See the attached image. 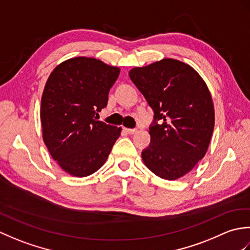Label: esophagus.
<instances>
[{
	"label": "esophagus",
	"mask_w": 250,
	"mask_h": 250,
	"mask_svg": "<svg viewBox=\"0 0 250 250\" xmlns=\"http://www.w3.org/2000/svg\"><path fill=\"white\" fill-rule=\"evenodd\" d=\"M125 130L126 133H129V134H134V133H136V129H128V128H125Z\"/></svg>",
	"instance_id": "obj_1"
}]
</instances>
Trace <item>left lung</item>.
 <instances>
[{"mask_svg":"<svg viewBox=\"0 0 250 250\" xmlns=\"http://www.w3.org/2000/svg\"><path fill=\"white\" fill-rule=\"evenodd\" d=\"M129 76L155 113L143 161L163 179L183 177L205 156L213 134L208 88L193 67L169 58L132 68Z\"/></svg>","mask_w":250,"mask_h":250,"instance_id":"obj_1","label":"left lung"}]
</instances>
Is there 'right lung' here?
Segmentation results:
<instances>
[{
	"instance_id": "1",
	"label": "right lung",
	"mask_w": 250,
	"mask_h": 250,
	"mask_svg": "<svg viewBox=\"0 0 250 250\" xmlns=\"http://www.w3.org/2000/svg\"><path fill=\"white\" fill-rule=\"evenodd\" d=\"M120 68L94 58L60 63L45 84L41 103L43 140L52 159L72 176L86 177L107 160L121 128L98 120Z\"/></svg>"
}]
</instances>
